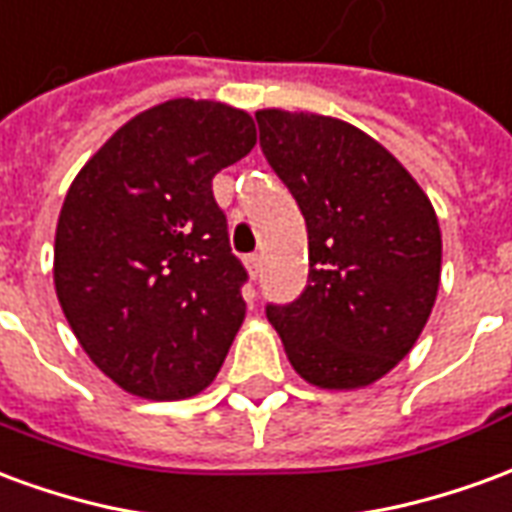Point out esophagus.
<instances>
[{"label":"esophagus","mask_w":512,"mask_h":512,"mask_svg":"<svg viewBox=\"0 0 512 512\" xmlns=\"http://www.w3.org/2000/svg\"><path fill=\"white\" fill-rule=\"evenodd\" d=\"M246 268H249V274H252V277H260V271H263V257L249 255L246 257Z\"/></svg>","instance_id":"obj_1"}]
</instances>
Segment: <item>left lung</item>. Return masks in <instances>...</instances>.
<instances>
[{
  "instance_id": "obj_1",
  "label": "left lung",
  "mask_w": 512,
  "mask_h": 512,
  "mask_svg": "<svg viewBox=\"0 0 512 512\" xmlns=\"http://www.w3.org/2000/svg\"><path fill=\"white\" fill-rule=\"evenodd\" d=\"M263 156L307 222L310 274L268 304L290 365L323 389H356L411 351L436 301L441 233L433 205L386 147L323 115L263 109Z\"/></svg>"
}]
</instances>
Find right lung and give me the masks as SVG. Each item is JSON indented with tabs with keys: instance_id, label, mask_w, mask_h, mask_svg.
Listing matches in <instances>:
<instances>
[{
	"instance_id": "1",
	"label": "right lung",
	"mask_w": 512,
	"mask_h": 512,
	"mask_svg": "<svg viewBox=\"0 0 512 512\" xmlns=\"http://www.w3.org/2000/svg\"><path fill=\"white\" fill-rule=\"evenodd\" d=\"M255 142L241 109L175 98L128 120L68 189L57 299L87 356L131 395L202 392L244 323L249 274L213 175Z\"/></svg>"
}]
</instances>
